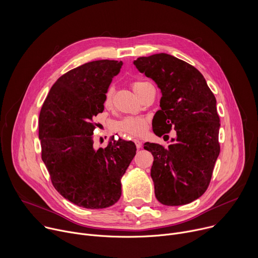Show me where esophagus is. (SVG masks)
<instances>
[{
  "instance_id": "1",
  "label": "esophagus",
  "mask_w": 258,
  "mask_h": 258,
  "mask_svg": "<svg viewBox=\"0 0 258 258\" xmlns=\"http://www.w3.org/2000/svg\"><path fill=\"white\" fill-rule=\"evenodd\" d=\"M134 142H135V144H136V147H137V149H140V148H141V147H142V142H140L139 140H135Z\"/></svg>"
}]
</instances>
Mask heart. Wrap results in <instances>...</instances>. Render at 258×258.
Masks as SVG:
<instances>
[{
	"label": "heart",
	"instance_id": "b5f03b06",
	"mask_svg": "<svg viewBox=\"0 0 258 258\" xmlns=\"http://www.w3.org/2000/svg\"><path fill=\"white\" fill-rule=\"evenodd\" d=\"M148 83L146 82H134L132 84V88L135 93L138 95L141 89ZM114 94L113 87H109L105 97H104V105L105 107H110L112 104V98ZM149 127V120L145 116H126L122 119L114 122L113 130L119 134L126 135L133 138H139L146 134Z\"/></svg>",
	"mask_w": 258,
	"mask_h": 258
}]
</instances>
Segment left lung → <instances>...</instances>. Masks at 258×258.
I'll list each match as a JSON object with an SVG mask.
<instances>
[{"mask_svg": "<svg viewBox=\"0 0 258 258\" xmlns=\"http://www.w3.org/2000/svg\"><path fill=\"white\" fill-rule=\"evenodd\" d=\"M134 64L162 94L154 134L161 137L172 128L176 132L167 148L144 144L154 157L151 177L155 196L167 206L191 203L207 190L220 151L215 97L201 72L174 56L154 54L140 57Z\"/></svg>", "mask_w": 258, "mask_h": 258, "instance_id": "left-lung-1", "label": "left lung"}]
</instances>
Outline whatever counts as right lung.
I'll return each mask as SVG.
<instances>
[{
    "mask_svg": "<svg viewBox=\"0 0 258 258\" xmlns=\"http://www.w3.org/2000/svg\"><path fill=\"white\" fill-rule=\"evenodd\" d=\"M121 66V61L97 60L71 69L53 85L41 109L42 159L54 188L80 207L115 204L136 155L135 143L114 137L105 149L94 148L93 119L103 112L105 94Z\"/></svg>",
    "mask_w": 258,
    "mask_h": 258,
    "instance_id": "obj_1",
    "label": "right lung"
}]
</instances>
